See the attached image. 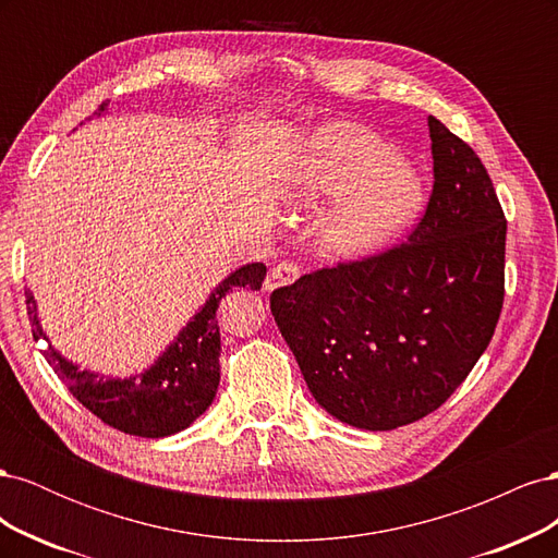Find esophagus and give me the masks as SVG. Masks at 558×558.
<instances>
[{
    "instance_id": "1",
    "label": "esophagus",
    "mask_w": 558,
    "mask_h": 558,
    "mask_svg": "<svg viewBox=\"0 0 558 558\" xmlns=\"http://www.w3.org/2000/svg\"><path fill=\"white\" fill-rule=\"evenodd\" d=\"M300 277V267L293 263H279L277 267L269 269L265 279V291L281 289V286H291Z\"/></svg>"
}]
</instances>
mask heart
Returning <instances> with one entry per match:
<instances>
[{"mask_svg":"<svg viewBox=\"0 0 558 558\" xmlns=\"http://www.w3.org/2000/svg\"><path fill=\"white\" fill-rule=\"evenodd\" d=\"M330 196L314 226L316 248L328 258H356L408 226L421 185L375 132L356 123H328L302 148L286 185V209L305 216Z\"/></svg>","mask_w":558,"mask_h":558,"instance_id":"b5f03b06","label":"heart"}]
</instances>
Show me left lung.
<instances>
[{"label":"left lung","mask_w":558,"mask_h":558,"mask_svg":"<svg viewBox=\"0 0 558 558\" xmlns=\"http://www.w3.org/2000/svg\"><path fill=\"white\" fill-rule=\"evenodd\" d=\"M433 193L408 242L316 269L269 298L314 400L342 424H414L463 384L505 295V232L486 167L428 116Z\"/></svg>","instance_id":"1"}]
</instances>
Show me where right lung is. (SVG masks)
Segmentation results:
<instances>
[{
    "mask_svg": "<svg viewBox=\"0 0 558 558\" xmlns=\"http://www.w3.org/2000/svg\"><path fill=\"white\" fill-rule=\"evenodd\" d=\"M107 113V105L97 109V116ZM263 263H248L230 272L209 293L193 318L185 324L160 356L144 373L132 377H105L93 369H81L64 359L39 324L37 300L25 293L27 314L35 340H46L44 359L56 369V375L70 388V393L90 410L107 426L137 435V437H167L183 428L209 410L221 381V332H218V302L232 289L258 291L265 279Z\"/></svg>",
    "mask_w": 558,
    "mask_h": 558,
    "instance_id": "1",
    "label": "right lung"
}]
</instances>
